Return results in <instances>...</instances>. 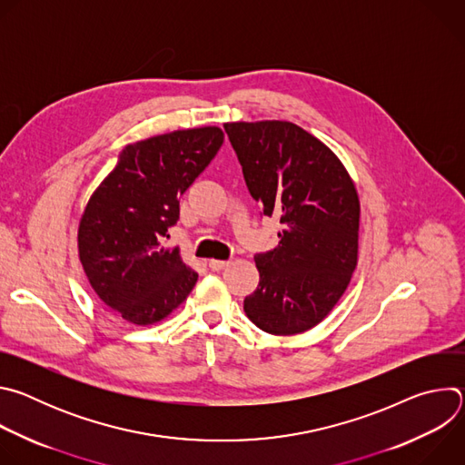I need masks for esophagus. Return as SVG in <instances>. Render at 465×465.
<instances>
[{
    "label": "esophagus",
    "mask_w": 465,
    "mask_h": 465,
    "mask_svg": "<svg viewBox=\"0 0 465 465\" xmlns=\"http://www.w3.org/2000/svg\"><path fill=\"white\" fill-rule=\"evenodd\" d=\"M208 267H210V271H213V272H219V271H223V269H226V267H228V261L210 259V262H208Z\"/></svg>",
    "instance_id": "1"
}]
</instances>
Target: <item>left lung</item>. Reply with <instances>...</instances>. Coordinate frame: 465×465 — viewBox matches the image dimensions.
<instances>
[{
  "label": "left lung",
  "instance_id": "1",
  "mask_svg": "<svg viewBox=\"0 0 465 465\" xmlns=\"http://www.w3.org/2000/svg\"><path fill=\"white\" fill-rule=\"evenodd\" d=\"M224 130L262 215L278 217L274 250L257 253V289L246 316L271 335L320 323L357 267L361 204L337 154L291 121H237Z\"/></svg>",
  "mask_w": 465,
  "mask_h": 465
}]
</instances>
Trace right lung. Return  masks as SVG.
Listing matches in <instances>:
<instances>
[{
    "instance_id": "1",
    "label": "right lung",
    "mask_w": 465,
    "mask_h": 465,
    "mask_svg": "<svg viewBox=\"0 0 465 465\" xmlns=\"http://www.w3.org/2000/svg\"><path fill=\"white\" fill-rule=\"evenodd\" d=\"M224 142L219 126L174 130L126 145L97 185L79 223L86 278L119 318L153 325L193 291L198 274L163 246L180 217V196Z\"/></svg>"
}]
</instances>
